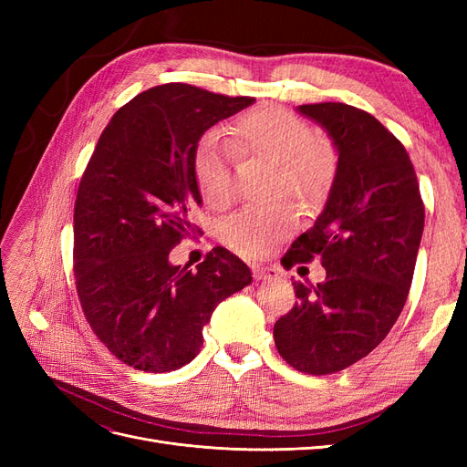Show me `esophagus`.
I'll return each instance as SVG.
<instances>
[{
    "mask_svg": "<svg viewBox=\"0 0 467 467\" xmlns=\"http://www.w3.org/2000/svg\"><path fill=\"white\" fill-rule=\"evenodd\" d=\"M276 276H278L276 268H271V266H255V268H253V278H255V280H271V278H276Z\"/></svg>",
    "mask_w": 467,
    "mask_h": 467,
    "instance_id": "esophagus-1",
    "label": "esophagus"
}]
</instances>
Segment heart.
I'll return each instance as SVG.
<instances>
[{
  "mask_svg": "<svg viewBox=\"0 0 467 467\" xmlns=\"http://www.w3.org/2000/svg\"><path fill=\"white\" fill-rule=\"evenodd\" d=\"M232 148L276 163V192H288L306 204L327 194L337 171L335 151L314 136L312 126L294 112L266 105L244 112L232 124ZM192 175L202 201L223 208L234 199L230 151L216 138H202L192 155ZM298 225V208L290 202L253 206L225 225V242L245 257H263Z\"/></svg>",
  "mask_w": 467,
  "mask_h": 467,
  "instance_id": "b5f03b06",
  "label": "heart"
}]
</instances>
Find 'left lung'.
<instances>
[{
  "mask_svg": "<svg viewBox=\"0 0 467 467\" xmlns=\"http://www.w3.org/2000/svg\"><path fill=\"white\" fill-rule=\"evenodd\" d=\"M333 138L338 163L314 228L286 253L290 266H325L321 285L292 282L298 302L275 323L292 368L327 376L384 341L407 302L425 204L403 144L370 112L345 103L300 105Z\"/></svg>",
  "mask_w": 467,
  "mask_h": 467,
  "instance_id": "1",
  "label": "left lung"
}]
</instances>
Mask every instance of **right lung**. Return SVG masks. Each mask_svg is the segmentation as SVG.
<instances>
[{
	"label": "right lung",
	"mask_w": 467,
	"mask_h": 467,
	"mask_svg": "<svg viewBox=\"0 0 467 467\" xmlns=\"http://www.w3.org/2000/svg\"><path fill=\"white\" fill-rule=\"evenodd\" d=\"M189 83H163L120 107L93 150L74 206V275L89 327L110 355L144 372H171L202 347L216 306L251 282L247 265L214 247L196 268L169 253L199 234L192 175L201 136L249 107Z\"/></svg>",
	"instance_id": "1"
}]
</instances>
